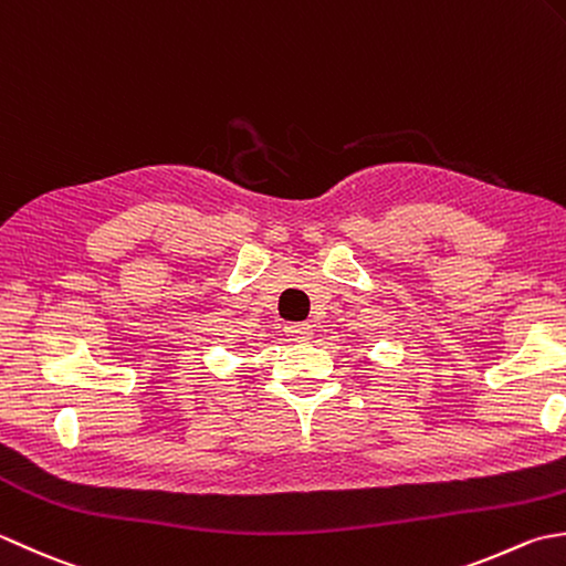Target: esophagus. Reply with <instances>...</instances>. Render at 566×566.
<instances>
[{
  "instance_id": "obj_1",
  "label": "esophagus",
  "mask_w": 566,
  "mask_h": 566,
  "mask_svg": "<svg viewBox=\"0 0 566 566\" xmlns=\"http://www.w3.org/2000/svg\"><path fill=\"white\" fill-rule=\"evenodd\" d=\"M285 332L297 342H307L310 337H313V327H310V325H287Z\"/></svg>"
}]
</instances>
